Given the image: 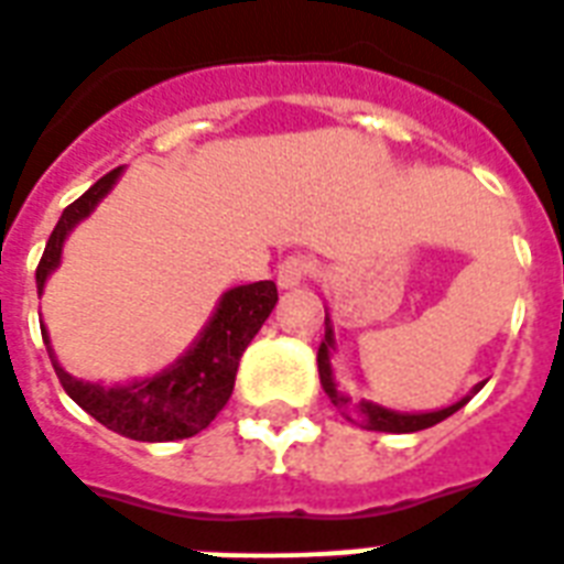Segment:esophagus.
Returning <instances> with one entry per match:
<instances>
[{
  "label": "esophagus",
  "instance_id": "esophagus-1",
  "mask_svg": "<svg viewBox=\"0 0 564 564\" xmlns=\"http://www.w3.org/2000/svg\"><path fill=\"white\" fill-rule=\"evenodd\" d=\"M312 274H315V260L306 258V254H290L278 267V283L283 290H292V286H301Z\"/></svg>",
  "mask_w": 564,
  "mask_h": 564
}]
</instances>
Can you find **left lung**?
<instances>
[{
	"instance_id": "1",
	"label": "left lung",
	"mask_w": 564,
	"mask_h": 564,
	"mask_svg": "<svg viewBox=\"0 0 564 564\" xmlns=\"http://www.w3.org/2000/svg\"><path fill=\"white\" fill-rule=\"evenodd\" d=\"M329 349H333V326H329V318H324V340H321V347H318L321 387H324V392L329 395V401L338 406V413L364 430H378V433H419V430L433 427V424L444 421L447 415L456 413V410H462V406L473 399V392H479L481 387H485V381H481V384L473 387V392L467 395V399L456 401L453 406H444V410H435V413H419V415L392 413V410H384V406L372 404V401L344 399V395L335 390L333 370H329Z\"/></svg>"
}]
</instances>
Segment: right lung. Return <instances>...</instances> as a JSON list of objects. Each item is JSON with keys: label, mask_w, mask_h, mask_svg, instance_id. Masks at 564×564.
<instances>
[{"label": "right lung", "mask_w": 564, "mask_h": 564, "mask_svg": "<svg viewBox=\"0 0 564 564\" xmlns=\"http://www.w3.org/2000/svg\"><path fill=\"white\" fill-rule=\"evenodd\" d=\"M117 177H120V169L99 177L83 197H77L63 212L59 224L51 231L45 252H42L40 267H36L40 295L45 278L59 263L63 240L68 238V231L85 215H91L94 206L102 200V194H108ZM274 304H278V286L272 281L235 286L224 295L215 318L203 329L197 344L174 364L172 370L145 378V381H134L129 387H99L70 378L51 352L45 326H42V338H45L59 384L85 413L134 442H174V438H188V435L206 430L215 415L224 410L235 390L240 355L252 344Z\"/></svg>", "instance_id": "right-lung-1"}]
</instances>
